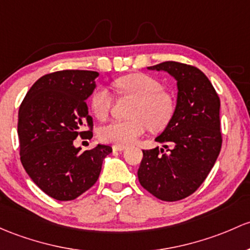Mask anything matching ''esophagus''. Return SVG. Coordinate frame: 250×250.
I'll return each mask as SVG.
<instances>
[{
	"label": "esophagus",
	"instance_id": "1",
	"mask_svg": "<svg viewBox=\"0 0 250 250\" xmlns=\"http://www.w3.org/2000/svg\"><path fill=\"white\" fill-rule=\"evenodd\" d=\"M112 149H114V151H118V152L125 151V146H118V145H115V146H112Z\"/></svg>",
	"mask_w": 250,
	"mask_h": 250
}]
</instances>
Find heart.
Here are the masks:
<instances>
[{
    "label": "heart",
    "instance_id": "obj_1",
    "mask_svg": "<svg viewBox=\"0 0 250 250\" xmlns=\"http://www.w3.org/2000/svg\"><path fill=\"white\" fill-rule=\"evenodd\" d=\"M115 87L123 96L135 101L127 121H114L99 129L103 143L127 146L149 128L153 132L164 129L175 110L172 97L163 91L162 83L149 75L136 73L117 79ZM112 94L105 87H97L90 97V107L98 120H106L111 110Z\"/></svg>",
    "mask_w": 250,
    "mask_h": 250
}]
</instances>
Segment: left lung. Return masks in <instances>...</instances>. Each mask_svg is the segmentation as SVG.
<instances>
[{
    "mask_svg": "<svg viewBox=\"0 0 250 250\" xmlns=\"http://www.w3.org/2000/svg\"><path fill=\"white\" fill-rule=\"evenodd\" d=\"M148 69L169 73L177 81L178 92L171 120L156 138L166 149H144L139 182L160 200L178 201L200 187L219 156L220 101L196 67L167 61Z\"/></svg>",
    "mask_w": 250,
    "mask_h": 250,
    "instance_id": "8db88e82",
    "label": "left lung"
}]
</instances>
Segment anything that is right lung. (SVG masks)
<instances>
[{"label":"right lung","instance_id":"obj_1","mask_svg":"<svg viewBox=\"0 0 250 250\" xmlns=\"http://www.w3.org/2000/svg\"><path fill=\"white\" fill-rule=\"evenodd\" d=\"M98 73L60 70L36 81L23 98L18 118L20 160L31 180L52 199L74 200L99 177L112 148L97 145L80 152L78 136L92 138L93 121L86 104ZM87 125L88 131L83 127Z\"/></svg>","mask_w":250,"mask_h":250}]
</instances>
